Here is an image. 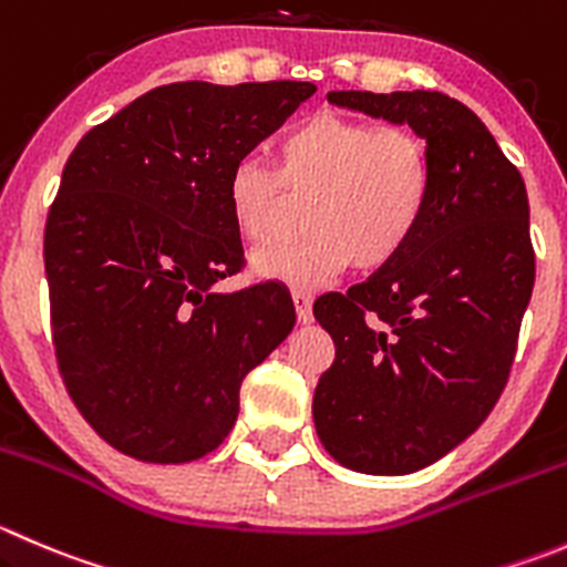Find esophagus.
Segmentation results:
<instances>
[{
    "mask_svg": "<svg viewBox=\"0 0 567 567\" xmlns=\"http://www.w3.org/2000/svg\"><path fill=\"white\" fill-rule=\"evenodd\" d=\"M293 305H296V316H299V323H310L312 321V296L307 290H293Z\"/></svg>",
    "mask_w": 567,
    "mask_h": 567,
    "instance_id": "34e87169",
    "label": "esophagus"
}]
</instances>
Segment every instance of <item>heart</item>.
Masks as SVG:
<instances>
[{"label":"heart","mask_w":567,"mask_h":567,"mask_svg":"<svg viewBox=\"0 0 567 567\" xmlns=\"http://www.w3.org/2000/svg\"><path fill=\"white\" fill-rule=\"evenodd\" d=\"M432 188L426 144L404 126H377L343 113H316L277 144V168L240 157L227 177L235 229L251 244L277 233L288 190L310 196L299 240L255 251L262 277L316 288L354 266L377 271L417 233Z\"/></svg>","instance_id":"b5f03b06"}]
</instances>
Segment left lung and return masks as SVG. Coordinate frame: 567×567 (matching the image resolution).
Here are the masks:
<instances>
[{
  "instance_id": "left-lung-1",
  "label": "left lung",
  "mask_w": 567,
  "mask_h": 567,
  "mask_svg": "<svg viewBox=\"0 0 567 567\" xmlns=\"http://www.w3.org/2000/svg\"><path fill=\"white\" fill-rule=\"evenodd\" d=\"M327 99L410 124L430 152V202L406 249L312 307L334 340L312 395L323 449L360 474H412L474 435L507 384L535 285L529 199L480 115L446 93Z\"/></svg>"
}]
</instances>
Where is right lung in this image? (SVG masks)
<instances>
[{"mask_svg": "<svg viewBox=\"0 0 567 567\" xmlns=\"http://www.w3.org/2000/svg\"><path fill=\"white\" fill-rule=\"evenodd\" d=\"M312 82H172L82 135L49 207L43 262L60 377L99 437L144 463H190L238 417L240 382L293 329L244 268L229 168Z\"/></svg>", "mask_w": 567, "mask_h": 567, "instance_id": "obj_1", "label": "right lung"}]
</instances>
